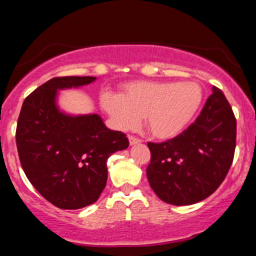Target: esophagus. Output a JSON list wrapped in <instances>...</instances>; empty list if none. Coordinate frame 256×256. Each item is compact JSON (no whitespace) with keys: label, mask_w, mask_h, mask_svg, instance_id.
Segmentation results:
<instances>
[{"label":"esophagus","mask_w":256,"mask_h":256,"mask_svg":"<svg viewBox=\"0 0 256 256\" xmlns=\"http://www.w3.org/2000/svg\"><path fill=\"white\" fill-rule=\"evenodd\" d=\"M140 142L142 140L139 138H136V136H129V144H130V146H136V144H139Z\"/></svg>","instance_id":"esophagus-1"}]
</instances>
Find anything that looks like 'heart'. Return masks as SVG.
Instances as JSON below:
<instances>
[{
    "label": "heart",
    "mask_w": 256,
    "mask_h": 256,
    "mask_svg": "<svg viewBox=\"0 0 256 256\" xmlns=\"http://www.w3.org/2000/svg\"><path fill=\"white\" fill-rule=\"evenodd\" d=\"M202 102L203 90L194 82L134 80L123 86L120 94L104 92L100 96V106L118 129L138 127L144 117L148 130L159 139L179 136Z\"/></svg>",
    "instance_id": "heart-1"
}]
</instances>
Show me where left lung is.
<instances>
[{"mask_svg":"<svg viewBox=\"0 0 256 256\" xmlns=\"http://www.w3.org/2000/svg\"><path fill=\"white\" fill-rule=\"evenodd\" d=\"M236 142V120L219 88L193 124L176 138L148 143L150 163L146 176L159 199L173 206H190L214 193L229 172Z\"/></svg>","mask_w":256,"mask_h":256,"instance_id":"8db88e82","label":"left lung"}]
</instances>
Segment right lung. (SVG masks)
Returning <instances> with one entry per match:
<instances>
[{"mask_svg": "<svg viewBox=\"0 0 256 256\" xmlns=\"http://www.w3.org/2000/svg\"><path fill=\"white\" fill-rule=\"evenodd\" d=\"M96 77H56L24 100L16 129L20 162L32 186L60 209L98 200L107 183V159L127 149L124 133L106 127L100 116L67 114L58 90L87 86Z\"/></svg>", "mask_w": 256, "mask_h": 256, "instance_id": "add662e5", "label": "right lung"}]
</instances>
